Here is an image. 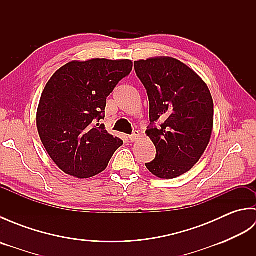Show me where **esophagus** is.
Returning <instances> with one entry per match:
<instances>
[{
  "label": "esophagus",
  "mask_w": 256,
  "mask_h": 256,
  "mask_svg": "<svg viewBox=\"0 0 256 256\" xmlns=\"http://www.w3.org/2000/svg\"><path fill=\"white\" fill-rule=\"evenodd\" d=\"M138 136H140V133H138V131H134V132H133V134H132V135H130V136H128L130 142H135V140H136L138 138Z\"/></svg>",
  "instance_id": "1"
}]
</instances>
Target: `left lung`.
Returning <instances> with one entry per match:
<instances>
[{
  "instance_id": "1",
  "label": "left lung",
  "mask_w": 256,
  "mask_h": 256,
  "mask_svg": "<svg viewBox=\"0 0 256 256\" xmlns=\"http://www.w3.org/2000/svg\"><path fill=\"white\" fill-rule=\"evenodd\" d=\"M134 68L148 96L146 134L156 148L145 166L160 178H176L197 164L210 142L214 100L204 81L175 58L138 60Z\"/></svg>"
}]
</instances>
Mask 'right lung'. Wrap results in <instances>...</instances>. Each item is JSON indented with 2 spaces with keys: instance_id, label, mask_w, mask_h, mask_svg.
I'll use <instances>...</instances> for the list:
<instances>
[{
  "instance_id": "right-lung-1",
  "label": "right lung",
  "mask_w": 256,
  "mask_h": 256,
  "mask_svg": "<svg viewBox=\"0 0 256 256\" xmlns=\"http://www.w3.org/2000/svg\"><path fill=\"white\" fill-rule=\"evenodd\" d=\"M128 59L72 62L59 68L42 91L37 130L48 155L70 176L89 178L106 168L123 140L104 124L106 96L132 72Z\"/></svg>"
}]
</instances>
